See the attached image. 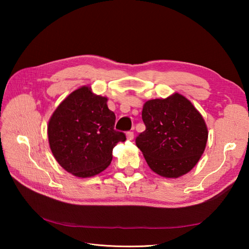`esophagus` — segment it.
<instances>
[{"label": "esophagus", "mask_w": 249, "mask_h": 249, "mask_svg": "<svg viewBox=\"0 0 249 249\" xmlns=\"http://www.w3.org/2000/svg\"><path fill=\"white\" fill-rule=\"evenodd\" d=\"M126 139L132 141V140L134 139V132H132V131L127 132V133H126Z\"/></svg>", "instance_id": "esophagus-1"}]
</instances>
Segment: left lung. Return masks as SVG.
Returning a JSON list of instances; mask_svg holds the SVG:
<instances>
[{
    "label": "left lung",
    "instance_id": "left-lung-1",
    "mask_svg": "<svg viewBox=\"0 0 249 249\" xmlns=\"http://www.w3.org/2000/svg\"><path fill=\"white\" fill-rule=\"evenodd\" d=\"M146 129L136 138L149 168L157 175L177 178L199 161L208 141L205 119L192 103L178 92L143 105Z\"/></svg>",
    "mask_w": 249,
    "mask_h": 249
}]
</instances>
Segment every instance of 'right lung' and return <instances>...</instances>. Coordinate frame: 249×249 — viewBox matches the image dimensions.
<instances>
[{
  "instance_id": "1",
  "label": "right lung",
  "mask_w": 249,
  "mask_h": 249,
  "mask_svg": "<svg viewBox=\"0 0 249 249\" xmlns=\"http://www.w3.org/2000/svg\"><path fill=\"white\" fill-rule=\"evenodd\" d=\"M106 96L82 86L60 103L48 124L50 148L63 169L78 178H90L106 169L112 150L125 135L114 130L115 114Z\"/></svg>"
}]
</instances>
